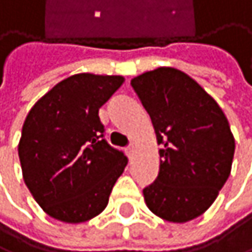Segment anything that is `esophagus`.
Listing matches in <instances>:
<instances>
[{
    "instance_id": "34e87169",
    "label": "esophagus",
    "mask_w": 252,
    "mask_h": 252,
    "mask_svg": "<svg viewBox=\"0 0 252 252\" xmlns=\"http://www.w3.org/2000/svg\"><path fill=\"white\" fill-rule=\"evenodd\" d=\"M125 151H127V155H128V158L131 159L133 157H134V152H136V145L134 143H131L127 149H125Z\"/></svg>"
}]
</instances>
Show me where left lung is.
Returning a JSON list of instances; mask_svg holds the SVG:
<instances>
[{
	"label": "left lung",
	"instance_id": "8db88e82",
	"mask_svg": "<svg viewBox=\"0 0 252 252\" xmlns=\"http://www.w3.org/2000/svg\"><path fill=\"white\" fill-rule=\"evenodd\" d=\"M157 133L161 164L143 189L158 217L186 223L204 214L230 176L235 139L217 101L189 75L158 67L131 79Z\"/></svg>",
	"mask_w": 252,
	"mask_h": 252
}]
</instances>
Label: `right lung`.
Masks as SVG:
<instances>
[{
  "mask_svg": "<svg viewBox=\"0 0 252 252\" xmlns=\"http://www.w3.org/2000/svg\"><path fill=\"white\" fill-rule=\"evenodd\" d=\"M122 82L118 75L76 73L29 110L19 159L29 192L50 217L76 224L106 208L128 159L104 140L98 109Z\"/></svg>",
  "mask_w": 252,
  "mask_h": 252,
  "instance_id": "1",
  "label": "right lung"
}]
</instances>
